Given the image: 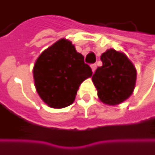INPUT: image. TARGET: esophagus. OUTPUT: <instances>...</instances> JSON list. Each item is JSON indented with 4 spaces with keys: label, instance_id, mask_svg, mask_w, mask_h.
I'll use <instances>...</instances> for the list:
<instances>
[{
    "label": "esophagus",
    "instance_id": "esophagus-1",
    "mask_svg": "<svg viewBox=\"0 0 155 155\" xmlns=\"http://www.w3.org/2000/svg\"><path fill=\"white\" fill-rule=\"evenodd\" d=\"M91 70H92V71L94 72V71H96V69H97V64H92L91 65Z\"/></svg>",
    "mask_w": 155,
    "mask_h": 155
}]
</instances>
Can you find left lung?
<instances>
[{"label": "left lung", "instance_id": "1", "mask_svg": "<svg viewBox=\"0 0 155 155\" xmlns=\"http://www.w3.org/2000/svg\"><path fill=\"white\" fill-rule=\"evenodd\" d=\"M103 65L97 67L92 82L97 96L105 104L116 105L130 97L136 81V70L122 52L110 49L101 56Z\"/></svg>", "mask_w": 155, "mask_h": 155}]
</instances>
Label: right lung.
Returning <instances> with one entry per match:
<instances>
[{"label":"right lung","mask_w":155,"mask_h":155,"mask_svg":"<svg viewBox=\"0 0 155 155\" xmlns=\"http://www.w3.org/2000/svg\"><path fill=\"white\" fill-rule=\"evenodd\" d=\"M91 68L71 41L61 39L43 51L33 67L37 92L48 106L67 107L74 102L78 87L91 77Z\"/></svg>","instance_id":"right-lung-1"}]
</instances>
